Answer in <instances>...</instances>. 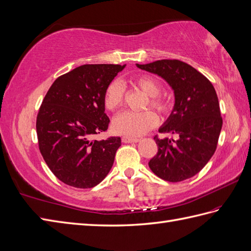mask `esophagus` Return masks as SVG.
I'll return each instance as SVG.
<instances>
[{"mask_svg":"<svg viewBox=\"0 0 251 251\" xmlns=\"http://www.w3.org/2000/svg\"><path fill=\"white\" fill-rule=\"evenodd\" d=\"M122 142L126 143V144H129V143H137V142H138V138L129 137V136H124V137H122Z\"/></svg>","mask_w":251,"mask_h":251,"instance_id":"esophagus-1","label":"esophagus"}]
</instances>
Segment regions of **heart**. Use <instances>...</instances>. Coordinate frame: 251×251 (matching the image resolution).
<instances>
[{
  "mask_svg": "<svg viewBox=\"0 0 251 251\" xmlns=\"http://www.w3.org/2000/svg\"><path fill=\"white\" fill-rule=\"evenodd\" d=\"M132 83L145 93L149 98V105L158 113H166L169 108V102L157 95L161 91V84L157 79L150 75H139ZM125 88L118 81H114L108 85L103 96V103L108 111H117L124 104ZM157 116L147 109L144 112L134 113L126 112L117 116L113 121V131L121 135L136 137L142 136L157 125Z\"/></svg>",
  "mask_w": 251,
  "mask_h": 251,
  "instance_id": "obj_1",
  "label": "heart"
}]
</instances>
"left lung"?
I'll use <instances>...</instances> for the list:
<instances>
[{
  "label": "left lung",
  "mask_w": 251,
  "mask_h": 251,
  "mask_svg": "<svg viewBox=\"0 0 251 251\" xmlns=\"http://www.w3.org/2000/svg\"><path fill=\"white\" fill-rule=\"evenodd\" d=\"M136 66L165 79L175 95L173 111L158 132L178 134L179 138L155 136L158 150L149 167L165 181L192 178L211 160L222 131L223 118L215 88L199 71L178 59Z\"/></svg>",
  "instance_id": "8db88e82"
}]
</instances>
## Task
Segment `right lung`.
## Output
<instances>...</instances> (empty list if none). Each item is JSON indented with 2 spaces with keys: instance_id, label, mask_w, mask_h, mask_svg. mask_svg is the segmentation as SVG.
Segmentation results:
<instances>
[{
  "instance_id": "1",
  "label": "right lung",
  "mask_w": 251,
  "mask_h": 251,
  "mask_svg": "<svg viewBox=\"0 0 251 251\" xmlns=\"http://www.w3.org/2000/svg\"><path fill=\"white\" fill-rule=\"evenodd\" d=\"M126 65H83L55 79L36 122L39 150L49 168L65 184L90 188L111 170L120 137L93 140L107 130L103 96Z\"/></svg>"
}]
</instances>
